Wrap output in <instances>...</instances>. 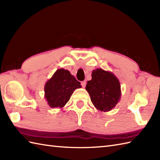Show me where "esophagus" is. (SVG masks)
I'll return each mask as SVG.
<instances>
[{
  "mask_svg": "<svg viewBox=\"0 0 160 160\" xmlns=\"http://www.w3.org/2000/svg\"><path fill=\"white\" fill-rule=\"evenodd\" d=\"M86 84H87V81L86 80H84V81H82V82H81V85H82V87L83 88H84V87H85V86H86Z\"/></svg>",
  "mask_w": 160,
  "mask_h": 160,
  "instance_id": "esophagus-1",
  "label": "esophagus"
}]
</instances>
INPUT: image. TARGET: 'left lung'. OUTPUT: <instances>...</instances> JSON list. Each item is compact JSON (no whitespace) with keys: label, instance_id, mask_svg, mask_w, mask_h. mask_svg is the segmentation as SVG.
<instances>
[{"label":"left lung","instance_id":"obj_1","mask_svg":"<svg viewBox=\"0 0 160 160\" xmlns=\"http://www.w3.org/2000/svg\"><path fill=\"white\" fill-rule=\"evenodd\" d=\"M92 79L87 81L86 90L94 107L98 110L108 112L120 102V81L111 71L96 69L91 73Z\"/></svg>","mask_w":160,"mask_h":160}]
</instances>
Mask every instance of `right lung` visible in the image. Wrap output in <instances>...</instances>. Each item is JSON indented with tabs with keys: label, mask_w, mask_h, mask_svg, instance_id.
Instances as JSON below:
<instances>
[{
	"label": "right lung",
	"mask_w": 160,
	"mask_h": 160,
	"mask_svg": "<svg viewBox=\"0 0 160 160\" xmlns=\"http://www.w3.org/2000/svg\"><path fill=\"white\" fill-rule=\"evenodd\" d=\"M80 82L64 69H58L45 85V98L51 108H62L73 91L81 88Z\"/></svg>",
	"instance_id": "1"
}]
</instances>
